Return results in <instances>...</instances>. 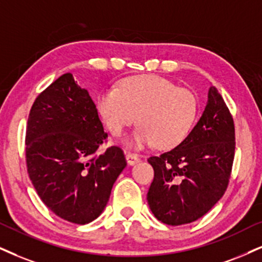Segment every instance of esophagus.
<instances>
[{
	"mask_svg": "<svg viewBox=\"0 0 262 262\" xmlns=\"http://www.w3.org/2000/svg\"><path fill=\"white\" fill-rule=\"evenodd\" d=\"M126 160H127L128 165H135V164L140 161V158H138L137 154L127 151V153H126Z\"/></svg>",
	"mask_w": 262,
	"mask_h": 262,
	"instance_id": "obj_1",
	"label": "esophagus"
}]
</instances>
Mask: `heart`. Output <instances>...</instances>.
<instances>
[{
	"instance_id": "heart-1",
	"label": "heart",
	"mask_w": 262,
	"mask_h": 262,
	"mask_svg": "<svg viewBox=\"0 0 262 262\" xmlns=\"http://www.w3.org/2000/svg\"><path fill=\"white\" fill-rule=\"evenodd\" d=\"M97 112L113 136H121L136 121L140 125L130 143L169 149L185 140L194 124L198 99L185 87L157 75L124 79L116 90L97 97Z\"/></svg>"
}]
</instances>
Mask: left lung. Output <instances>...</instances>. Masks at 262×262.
Returning a JSON list of instances; mask_svg holds the SVG:
<instances>
[{
	"label": "left lung",
	"instance_id": "1",
	"mask_svg": "<svg viewBox=\"0 0 262 262\" xmlns=\"http://www.w3.org/2000/svg\"><path fill=\"white\" fill-rule=\"evenodd\" d=\"M234 122L215 86L190 134L179 146L148 158L154 180L147 200L158 220L190 224L204 216L227 189L234 159Z\"/></svg>",
	"mask_w": 262,
	"mask_h": 262
}]
</instances>
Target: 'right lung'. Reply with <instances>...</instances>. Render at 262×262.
Wrapping results in <instances>:
<instances>
[{"mask_svg": "<svg viewBox=\"0 0 262 262\" xmlns=\"http://www.w3.org/2000/svg\"><path fill=\"white\" fill-rule=\"evenodd\" d=\"M106 137L95 103L73 74L35 99L25 136L28 173L43 204L63 220L85 225L104 210L126 166L121 148L97 154Z\"/></svg>", "mask_w": 262, "mask_h": 262, "instance_id": "right-lung-1", "label": "right lung"}]
</instances>
